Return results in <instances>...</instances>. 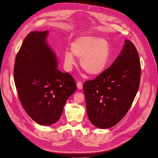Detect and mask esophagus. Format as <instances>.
Masks as SVG:
<instances>
[{
	"instance_id": "1",
	"label": "esophagus",
	"mask_w": 158,
	"mask_h": 158,
	"mask_svg": "<svg viewBox=\"0 0 158 158\" xmlns=\"http://www.w3.org/2000/svg\"><path fill=\"white\" fill-rule=\"evenodd\" d=\"M77 87H78V89H82V87H83V84H82V83L81 82V81H78V82H77Z\"/></svg>"
}]
</instances>
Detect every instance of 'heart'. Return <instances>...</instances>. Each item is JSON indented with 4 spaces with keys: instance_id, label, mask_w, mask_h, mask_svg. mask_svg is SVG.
<instances>
[{
    "instance_id": "obj_1",
    "label": "heart",
    "mask_w": 158,
    "mask_h": 158,
    "mask_svg": "<svg viewBox=\"0 0 158 158\" xmlns=\"http://www.w3.org/2000/svg\"><path fill=\"white\" fill-rule=\"evenodd\" d=\"M71 52L64 54V64L68 71H71L76 65V57L80 60V65L91 76L102 74L110 61V45L105 38H99L92 35L78 37L71 45Z\"/></svg>"
}]
</instances>
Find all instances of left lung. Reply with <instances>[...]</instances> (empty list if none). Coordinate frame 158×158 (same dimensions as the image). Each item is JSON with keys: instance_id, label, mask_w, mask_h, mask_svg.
<instances>
[{"instance_id": "1", "label": "left lung", "mask_w": 158, "mask_h": 158, "mask_svg": "<svg viewBox=\"0 0 158 158\" xmlns=\"http://www.w3.org/2000/svg\"><path fill=\"white\" fill-rule=\"evenodd\" d=\"M113 64L83 85L89 121L105 129L116 125L127 114L140 84L141 64L137 50L129 40Z\"/></svg>"}]
</instances>
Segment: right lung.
<instances>
[{"instance_id": "add662e5", "label": "right lung", "mask_w": 158, "mask_h": 158, "mask_svg": "<svg viewBox=\"0 0 158 158\" xmlns=\"http://www.w3.org/2000/svg\"><path fill=\"white\" fill-rule=\"evenodd\" d=\"M48 31H31L16 56L14 81L27 114L41 125L60 118L67 100L77 89L72 76L57 69L56 54L47 45Z\"/></svg>"}]
</instances>
